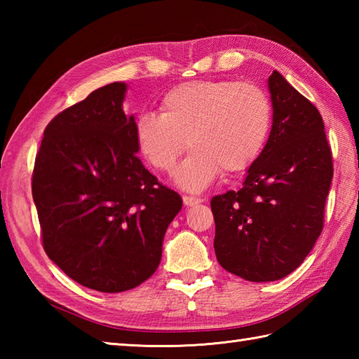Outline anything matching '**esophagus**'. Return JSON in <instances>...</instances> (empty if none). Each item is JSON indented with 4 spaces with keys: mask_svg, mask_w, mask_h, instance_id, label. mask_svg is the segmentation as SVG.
Masks as SVG:
<instances>
[{
    "mask_svg": "<svg viewBox=\"0 0 359 359\" xmlns=\"http://www.w3.org/2000/svg\"><path fill=\"white\" fill-rule=\"evenodd\" d=\"M202 201L199 197H193V196H184V203L187 207H194V205H199Z\"/></svg>",
    "mask_w": 359,
    "mask_h": 359,
    "instance_id": "1",
    "label": "esophagus"
}]
</instances>
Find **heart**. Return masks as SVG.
<instances>
[{"instance_id": "1", "label": "heart", "mask_w": 359, "mask_h": 359, "mask_svg": "<svg viewBox=\"0 0 359 359\" xmlns=\"http://www.w3.org/2000/svg\"><path fill=\"white\" fill-rule=\"evenodd\" d=\"M273 125L269 94L253 83L194 80L174 86L160 102V116L135 118L139 154L160 172H171L187 148L191 152L174 174L175 184L201 193L220 172L248 170L262 154Z\"/></svg>"}]
</instances>
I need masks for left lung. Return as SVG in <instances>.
<instances>
[{
  "label": "left lung",
  "mask_w": 359,
  "mask_h": 359,
  "mask_svg": "<svg viewBox=\"0 0 359 359\" xmlns=\"http://www.w3.org/2000/svg\"><path fill=\"white\" fill-rule=\"evenodd\" d=\"M273 125L239 191L211 199L215 251L226 271L269 282L294 271L324 226L332 149L316 106L278 71L269 79Z\"/></svg>",
  "instance_id": "8db88e82"
}]
</instances>
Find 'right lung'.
Returning <instances> with one entry per match:
<instances>
[{"mask_svg":"<svg viewBox=\"0 0 359 359\" xmlns=\"http://www.w3.org/2000/svg\"><path fill=\"white\" fill-rule=\"evenodd\" d=\"M126 88L111 83L53 117L32 174L46 255L103 293L126 292L154 274L166 228L182 208V197L135 154Z\"/></svg>","mask_w":359,"mask_h":359,"instance_id":"add662e5","label":"right lung"}]
</instances>
